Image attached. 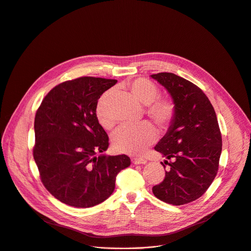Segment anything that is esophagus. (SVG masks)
<instances>
[{
  "label": "esophagus",
  "mask_w": 251,
  "mask_h": 251,
  "mask_svg": "<svg viewBox=\"0 0 251 251\" xmlns=\"http://www.w3.org/2000/svg\"><path fill=\"white\" fill-rule=\"evenodd\" d=\"M131 161H132V163H133V164H135V165L146 164V163H147V161H146L145 159H143V158H132V159H131Z\"/></svg>",
  "instance_id": "1"
}]
</instances>
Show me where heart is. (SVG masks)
<instances>
[{"instance_id":"b5f03b06","label":"heart","mask_w":251,"mask_h":251,"mask_svg":"<svg viewBox=\"0 0 251 251\" xmlns=\"http://www.w3.org/2000/svg\"><path fill=\"white\" fill-rule=\"evenodd\" d=\"M133 95L146 107V114L162 129L168 128L174 121L176 113L175 102L168 97H158L159 88L146 78H136L128 83ZM111 90L105 91L98 99L95 107V115L102 127L110 129L114 119L110 116L107 104ZM157 132L148 122L120 126L112 136L114 148L122 153L140 154L156 141Z\"/></svg>"}]
</instances>
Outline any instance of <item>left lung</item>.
<instances>
[{"mask_svg":"<svg viewBox=\"0 0 251 251\" xmlns=\"http://www.w3.org/2000/svg\"><path fill=\"white\" fill-rule=\"evenodd\" d=\"M171 94L176 113L155 150L167 160L162 183L153 187L159 200L182 205L201 198L219 170L222 133L213 107L203 91L191 81L171 73L152 75Z\"/></svg>","mask_w":251,"mask_h":251,"instance_id":"obj_1","label":"left lung"}]
</instances>
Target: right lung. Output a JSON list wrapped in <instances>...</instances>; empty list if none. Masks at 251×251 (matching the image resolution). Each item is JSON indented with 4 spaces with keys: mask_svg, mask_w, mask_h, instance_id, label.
<instances>
[{
    "mask_svg": "<svg viewBox=\"0 0 251 251\" xmlns=\"http://www.w3.org/2000/svg\"><path fill=\"white\" fill-rule=\"evenodd\" d=\"M116 82L92 76L64 81L46 95L35 113L32 154L42 183L70 206L91 207L108 199L116 176L131 164L126 155L96 156L109 146L96 103Z\"/></svg>",
    "mask_w": 251,
    "mask_h": 251,
    "instance_id": "add662e5",
    "label": "right lung"
}]
</instances>
